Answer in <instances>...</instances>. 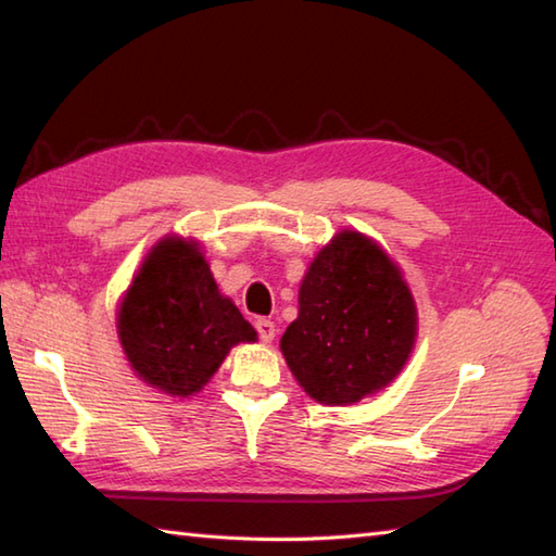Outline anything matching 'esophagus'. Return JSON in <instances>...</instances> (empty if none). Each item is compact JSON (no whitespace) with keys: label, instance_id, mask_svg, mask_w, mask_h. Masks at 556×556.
<instances>
[{"label":"esophagus","instance_id":"1","mask_svg":"<svg viewBox=\"0 0 556 556\" xmlns=\"http://www.w3.org/2000/svg\"><path fill=\"white\" fill-rule=\"evenodd\" d=\"M255 329H257V337L265 341V344H269L271 339H275V323L271 320H265V317H260V320H255Z\"/></svg>","mask_w":556,"mask_h":556}]
</instances>
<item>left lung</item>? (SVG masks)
Returning a JSON list of instances; mask_svg holds the SVG:
<instances>
[{
	"instance_id": "obj_1",
	"label": "left lung",
	"mask_w": 556,
	"mask_h": 556,
	"mask_svg": "<svg viewBox=\"0 0 556 556\" xmlns=\"http://www.w3.org/2000/svg\"><path fill=\"white\" fill-rule=\"evenodd\" d=\"M418 317L401 269L368 236L339 231L311 263L281 353L320 404H356L404 368Z\"/></svg>"
}]
</instances>
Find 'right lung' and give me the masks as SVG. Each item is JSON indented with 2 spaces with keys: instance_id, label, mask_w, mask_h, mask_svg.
I'll list each match as a JSON object with an SVG mask.
<instances>
[{
  "instance_id": "add662e5",
  "label": "right lung",
  "mask_w": 556,
  "mask_h": 556,
  "mask_svg": "<svg viewBox=\"0 0 556 556\" xmlns=\"http://www.w3.org/2000/svg\"><path fill=\"white\" fill-rule=\"evenodd\" d=\"M116 332L140 380L172 396H193L231 346L257 332L222 296L198 243L162 239L140 265L116 313Z\"/></svg>"
}]
</instances>
